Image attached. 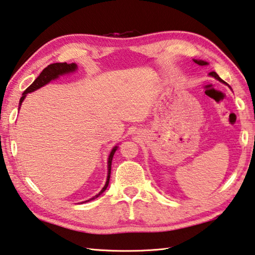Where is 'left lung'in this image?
<instances>
[{
    "mask_svg": "<svg viewBox=\"0 0 255 255\" xmlns=\"http://www.w3.org/2000/svg\"><path fill=\"white\" fill-rule=\"evenodd\" d=\"M193 62H195L196 64H198V65H200V66H205V65H208V63H207V62H205V60H201V59H193ZM209 75L210 76H213V77H215V79L216 80H218L219 82H222V83H224V84H226L227 86H228V88H230L231 90H232V88H231V86L230 85H228L227 83H226V82H224L222 79H221V77H219L218 75H217V73H215V72H210L209 73Z\"/></svg>",
    "mask_w": 255,
    "mask_h": 255,
    "instance_id": "left-lung-1",
    "label": "left lung"
}]
</instances>
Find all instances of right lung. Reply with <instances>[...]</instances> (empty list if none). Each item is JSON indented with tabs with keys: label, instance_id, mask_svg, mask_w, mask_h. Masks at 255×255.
<instances>
[{
	"label": "right lung",
	"instance_id": "add662e5",
	"mask_svg": "<svg viewBox=\"0 0 255 255\" xmlns=\"http://www.w3.org/2000/svg\"><path fill=\"white\" fill-rule=\"evenodd\" d=\"M77 70V65L75 63H72V64H67V63H54V64H50V65L47 66L44 71H42L39 76L37 77L36 80L32 82V84L29 86V88L25 90V91L22 93V97H21L20 101H19V109L21 105H22L23 100L27 97L28 93H31L33 91H36V90L42 88V86H45L46 84H48L49 82L54 81L56 79H58L59 76H63V75H66V74H70V73H74ZM118 149V146L116 145L114 148L111 149V152L109 154V157H108V175H107V181H106V184L105 187L101 189V191L98 193L97 196L92 197L91 199L83 201V202H88L90 200H93L98 198L99 196H101L103 192L106 191V189L108 188V184H109V180H110V173H111V162H112V157H114V155L116 153V150ZM82 202V204H83Z\"/></svg>",
	"mask_w": 255,
	"mask_h": 255
}]
</instances>
